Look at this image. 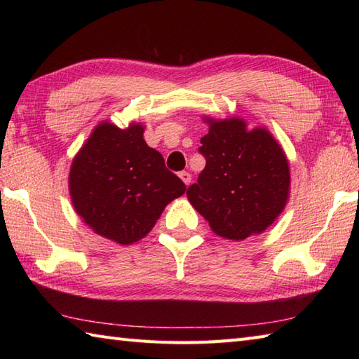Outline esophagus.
<instances>
[{"label": "esophagus", "mask_w": 359, "mask_h": 359, "mask_svg": "<svg viewBox=\"0 0 359 359\" xmlns=\"http://www.w3.org/2000/svg\"><path fill=\"white\" fill-rule=\"evenodd\" d=\"M179 177L182 179V182H184L185 185H189V184H191V174H189L188 171H182V172H179Z\"/></svg>", "instance_id": "obj_1"}]
</instances>
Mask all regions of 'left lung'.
<instances>
[{
  "mask_svg": "<svg viewBox=\"0 0 359 359\" xmlns=\"http://www.w3.org/2000/svg\"><path fill=\"white\" fill-rule=\"evenodd\" d=\"M210 131L199 152L207 160L187 196L220 238L243 241L265 231L284 210L290 168L284 149L265 128L243 118H203Z\"/></svg>",
  "mask_w": 359,
  "mask_h": 359,
  "instance_id": "left-lung-1",
  "label": "left lung"
}]
</instances>
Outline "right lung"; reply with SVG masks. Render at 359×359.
I'll list each match as a JSON object with an SVG mask.
<instances>
[{
	"label": "right lung",
	"instance_id": "right-lung-1",
	"mask_svg": "<svg viewBox=\"0 0 359 359\" xmlns=\"http://www.w3.org/2000/svg\"><path fill=\"white\" fill-rule=\"evenodd\" d=\"M143 126L120 129L103 121L75 156L69 193L90 230L120 245L144 238L185 184L165 166L163 156L143 139Z\"/></svg>",
	"mask_w": 359,
	"mask_h": 359
}]
</instances>
